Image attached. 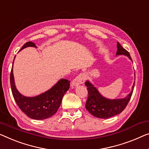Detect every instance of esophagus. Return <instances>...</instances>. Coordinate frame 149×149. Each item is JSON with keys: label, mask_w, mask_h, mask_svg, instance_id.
<instances>
[{"label": "esophagus", "mask_w": 149, "mask_h": 149, "mask_svg": "<svg viewBox=\"0 0 149 149\" xmlns=\"http://www.w3.org/2000/svg\"><path fill=\"white\" fill-rule=\"evenodd\" d=\"M84 80H85V76H84V74H80L74 79V80L72 81V85L73 86H77L78 85L83 84Z\"/></svg>", "instance_id": "34e87169"}]
</instances>
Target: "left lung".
I'll return each instance as SVG.
<instances>
[{
  "instance_id": "8db88e82",
  "label": "left lung",
  "mask_w": 149,
  "mask_h": 149,
  "mask_svg": "<svg viewBox=\"0 0 149 149\" xmlns=\"http://www.w3.org/2000/svg\"><path fill=\"white\" fill-rule=\"evenodd\" d=\"M117 48L116 55H126L132 61L130 53L124 49L118 42L117 43ZM134 84L135 81L133 84L131 92L127 95V96L124 98L111 100L104 97L90 81L87 80L85 82L88 92V100L86 103V110L94 116L100 118H108L120 114L124 110L130 101L134 90Z\"/></svg>"
}]
</instances>
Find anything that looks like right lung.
Wrapping results in <instances>:
<instances>
[{
    "label": "right lung",
    "instance_id": "add662e5",
    "mask_svg": "<svg viewBox=\"0 0 149 149\" xmlns=\"http://www.w3.org/2000/svg\"><path fill=\"white\" fill-rule=\"evenodd\" d=\"M29 47L37 48L34 43L29 41L26 42L20 51ZM13 68L10 77L11 90L15 100L20 109L26 116L34 120H44L55 114L61 105L64 94L70 88V81L61 79L49 90L41 94L33 97L25 96L17 90L15 86Z\"/></svg>",
    "mask_w": 149,
    "mask_h": 149
}]
</instances>
